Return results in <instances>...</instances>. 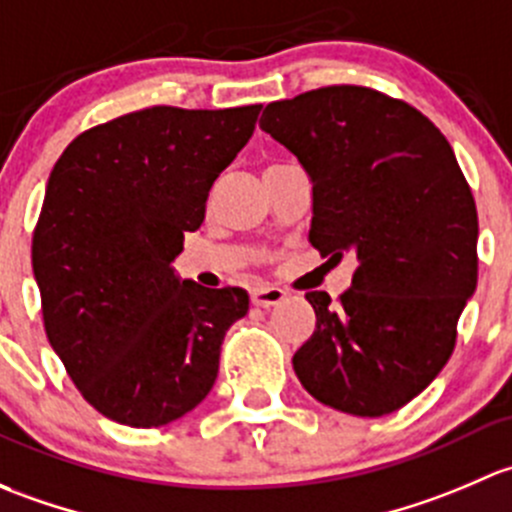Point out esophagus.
Instances as JSON below:
<instances>
[{
	"label": "esophagus",
	"instance_id": "34e87169",
	"mask_svg": "<svg viewBox=\"0 0 512 512\" xmlns=\"http://www.w3.org/2000/svg\"><path fill=\"white\" fill-rule=\"evenodd\" d=\"M283 298H286V293L276 286H261L251 291V303H254L256 308H271V305L281 303Z\"/></svg>",
	"mask_w": 512,
	"mask_h": 512
}]
</instances>
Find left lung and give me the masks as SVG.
Wrapping results in <instances>:
<instances>
[{
    "mask_svg": "<svg viewBox=\"0 0 512 512\" xmlns=\"http://www.w3.org/2000/svg\"><path fill=\"white\" fill-rule=\"evenodd\" d=\"M261 130L313 184L310 244L355 258L330 303L305 293L315 333L293 355L318 402L384 416L449 362L478 283V214L449 140L412 105L362 86H328L266 105Z\"/></svg>",
    "mask_w": 512,
    "mask_h": 512,
    "instance_id": "8db88e82",
    "label": "left lung"
}]
</instances>
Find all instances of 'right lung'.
Segmentation results:
<instances>
[{"instance_id": "add662e5", "label": "right lung", "mask_w": 512, "mask_h": 512, "mask_svg": "<svg viewBox=\"0 0 512 512\" xmlns=\"http://www.w3.org/2000/svg\"><path fill=\"white\" fill-rule=\"evenodd\" d=\"M261 105L128 113L78 135L46 184L31 266L51 347L91 407L125 426L170 424L214 387L244 288H204L172 261Z\"/></svg>"}]
</instances>
